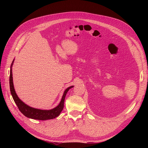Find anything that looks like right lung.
Instances as JSON below:
<instances>
[{
    "label": "right lung",
    "instance_id": "1",
    "mask_svg": "<svg viewBox=\"0 0 148 148\" xmlns=\"http://www.w3.org/2000/svg\"><path fill=\"white\" fill-rule=\"evenodd\" d=\"M13 62H14V60L12 61L11 64V69H10V91H11V94L12 95L14 102L17 104L19 110L25 116H26V117L31 119H34L45 121L47 119H52L58 117L64 108L65 98L68 91L73 86H70L65 90L64 94L63 95V97H62L61 101L60 102L59 104L56 107L53 108L51 110H44L37 109V108L29 107L26 104H25L23 101H21L18 97L17 95L16 94V93H15V91L14 90L13 82H12V66L13 65Z\"/></svg>",
    "mask_w": 148,
    "mask_h": 148
}]
</instances>
